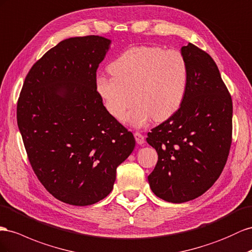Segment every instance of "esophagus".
Returning a JSON list of instances; mask_svg holds the SVG:
<instances>
[{"label":"esophagus","instance_id":"obj_1","mask_svg":"<svg viewBox=\"0 0 252 252\" xmlns=\"http://www.w3.org/2000/svg\"><path fill=\"white\" fill-rule=\"evenodd\" d=\"M134 139H135V142L138 143V144H140V145H142L143 143L145 142V139H144V135H143L141 132H139V131H135L134 132Z\"/></svg>","mask_w":252,"mask_h":252}]
</instances>
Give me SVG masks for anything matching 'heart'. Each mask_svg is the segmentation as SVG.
<instances>
[{"instance_id": "obj_1", "label": "heart", "mask_w": 252, "mask_h": 252, "mask_svg": "<svg viewBox=\"0 0 252 252\" xmlns=\"http://www.w3.org/2000/svg\"><path fill=\"white\" fill-rule=\"evenodd\" d=\"M113 76L99 75L95 81L106 110L122 121L133 103L126 121L134 127L146 125L153 118L163 122L178 111L185 101L189 64L182 53L156 45L129 47L114 59Z\"/></svg>"}]
</instances>
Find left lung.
<instances>
[{"instance_id":"8db88e82","label":"left lung","mask_w":252,"mask_h":252,"mask_svg":"<svg viewBox=\"0 0 252 252\" xmlns=\"http://www.w3.org/2000/svg\"><path fill=\"white\" fill-rule=\"evenodd\" d=\"M181 53L189 64L185 101L146 139L158 153L149 187L174 203L195 199L214 185L232 142V98L215 61L192 43Z\"/></svg>"}]
</instances>
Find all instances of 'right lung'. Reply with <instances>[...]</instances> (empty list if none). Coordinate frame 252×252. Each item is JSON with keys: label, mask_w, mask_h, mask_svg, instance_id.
I'll return each mask as SVG.
<instances>
[{"label": "right lung", "mask_w": 252, "mask_h": 252, "mask_svg": "<svg viewBox=\"0 0 252 252\" xmlns=\"http://www.w3.org/2000/svg\"><path fill=\"white\" fill-rule=\"evenodd\" d=\"M110 42L94 35L59 42L32 66L18 99V127L32 171L47 192L72 206L104 199L135 145L95 88Z\"/></svg>", "instance_id": "right-lung-1"}]
</instances>
